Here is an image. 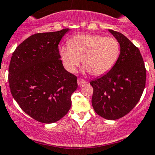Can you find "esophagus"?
<instances>
[{
    "label": "esophagus",
    "instance_id": "1",
    "mask_svg": "<svg viewBox=\"0 0 155 155\" xmlns=\"http://www.w3.org/2000/svg\"><path fill=\"white\" fill-rule=\"evenodd\" d=\"M77 82H78V84H79V87H82V86L84 85V84L87 83V82H86L85 80H84L83 79H78Z\"/></svg>",
    "mask_w": 155,
    "mask_h": 155
}]
</instances>
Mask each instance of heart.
<instances>
[{
    "mask_svg": "<svg viewBox=\"0 0 155 155\" xmlns=\"http://www.w3.org/2000/svg\"><path fill=\"white\" fill-rule=\"evenodd\" d=\"M68 47L60 48L64 68L75 72L82 60L84 69L93 76L105 74L111 69L120 54V45L113 37L82 34L68 41Z\"/></svg>",
    "mask_w": 155,
    "mask_h": 155,
    "instance_id": "b5f03b06",
    "label": "heart"
}]
</instances>
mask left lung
<instances>
[{"instance_id": "1", "label": "left lung", "mask_w": 155, "mask_h": 155, "mask_svg": "<svg viewBox=\"0 0 155 155\" xmlns=\"http://www.w3.org/2000/svg\"><path fill=\"white\" fill-rule=\"evenodd\" d=\"M120 45V54L106 74L91 81L92 105L106 120H117L137 104L146 85V70L139 49L124 35L109 30Z\"/></svg>"}]
</instances>
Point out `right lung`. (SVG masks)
I'll use <instances>...</instances> for the list:
<instances>
[{"mask_svg": "<svg viewBox=\"0 0 155 155\" xmlns=\"http://www.w3.org/2000/svg\"><path fill=\"white\" fill-rule=\"evenodd\" d=\"M69 29L36 33L13 52L9 84L13 98L27 114L43 123H53L67 114L77 77L64 68L58 44Z\"/></svg>", "mask_w": 155, "mask_h": 155, "instance_id": "1", "label": "right lung"}]
</instances>
